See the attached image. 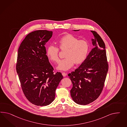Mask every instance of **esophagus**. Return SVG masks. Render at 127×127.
<instances>
[{"label":"esophagus","mask_w":127,"mask_h":127,"mask_svg":"<svg viewBox=\"0 0 127 127\" xmlns=\"http://www.w3.org/2000/svg\"><path fill=\"white\" fill-rule=\"evenodd\" d=\"M62 74L64 77H65V76H66V75H67V73H65V72H63V73H62Z\"/></svg>","instance_id":"34e87169"}]
</instances>
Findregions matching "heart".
<instances>
[{
	"instance_id": "b5f03b06",
	"label": "heart",
	"mask_w": 127,
	"mask_h": 127,
	"mask_svg": "<svg viewBox=\"0 0 127 127\" xmlns=\"http://www.w3.org/2000/svg\"><path fill=\"white\" fill-rule=\"evenodd\" d=\"M58 47L50 45L46 50V54L51 61L58 63L60 61L59 49L64 51L65 59L58 65L59 70L66 71L74 64L79 65L84 62L89 53V43L86 39H79L71 34L62 36L57 41Z\"/></svg>"
}]
</instances>
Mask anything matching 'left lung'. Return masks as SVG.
I'll use <instances>...</instances> for the list:
<instances>
[{
	"label": "left lung",
	"mask_w": 127,
	"mask_h": 127,
	"mask_svg": "<svg viewBox=\"0 0 127 127\" xmlns=\"http://www.w3.org/2000/svg\"><path fill=\"white\" fill-rule=\"evenodd\" d=\"M91 32L94 36L92 40L95 47L81 65L68 74L73 83L71 97L75 102L82 105L92 102L100 96L108 69L104 41L95 31Z\"/></svg>",
	"instance_id": "8db88e82"
}]
</instances>
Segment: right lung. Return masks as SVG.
I'll list each match as a JSON object with an SVG mask.
<instances>
[{
	"label": "right lung",
	"mask_w": 127,
	"mask_h": 127,
	"mask_svg": "<svg viewBox=\"0 0 127 127\" xmlns=\"http://www.w3.org/2000/svg\"><path fill=\"white\" fill-rule=\"evenodd\" d=\"M53 32L37 30L26 36L18 49L16 71L25 96L32 104L47 106L54 101L55 91L63 78L54 73L46 55L45 44Z\"/></svg>",
	"instance_id": "add662e5"
}]
</instances>
